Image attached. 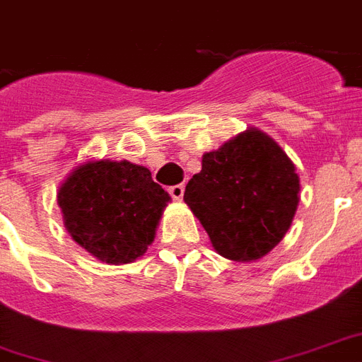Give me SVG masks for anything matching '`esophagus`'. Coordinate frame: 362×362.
Masks as SVG:
<instances>
[{
  "instance_id": "34e87169",
  "label": "esophagus",
  "mask_w": 362,
  "mask_h": 362,
  "mask_svg": "<svg viewBox=\"0 0 362 362\" xmlns=\"http://www.w3.org/2000/svg\"><path fill=\"white\" fill-rule=\"evenodd\" d=\"M184 189H186V187H184V184H176V186H170L169 187V195L175 199V201H180V199L184 197Z\"/></svg>"
}]
</instances>
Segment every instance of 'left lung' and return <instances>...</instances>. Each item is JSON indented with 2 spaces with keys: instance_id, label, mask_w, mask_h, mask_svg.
<instances>
[{
  "instance_id": "obj_1",
  "label": "left lung",
  "mask_w": 362,
  "mask_h": 362,
  "mask_svg": "<svg viewBox=\"0 0 362 362\" xmlns=\"http://www.w3.org/2000/svg\"><path fill=\"white\" fill-rule=\"evenodd\" d=\"M298 175L287 153L250 127L214 152L187 182L184 201L212 246L231 261H255L286 237L298 204Z\"/></svg>"
}]
</instances>
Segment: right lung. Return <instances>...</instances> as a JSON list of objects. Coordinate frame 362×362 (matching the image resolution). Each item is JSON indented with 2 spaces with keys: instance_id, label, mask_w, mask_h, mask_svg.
<instances>
[{
  "instance_id": "obj_1",
  "label": "right lung",
  "mask_w": 362,
  "mask_h": 362,
  "mask_svg": "<svg viewBox=\"0 0 362 362\" xmlns=\"http://www.w3.org/2000/svg\"><path fill=\"white\" fill-rule=\"evenodd\" d=\"M169 193L129 161L78 165L58 189L65 229L99 261L133 263L153 242Z\"/></svg>"
}]
</instances>
